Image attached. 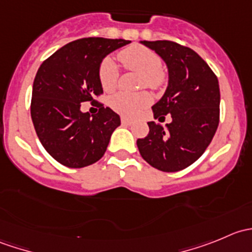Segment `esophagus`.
I'll list each match as a JSON object with an SVG mask.
<instances>
[{
    "label": "esophagus",
    "mask_w": 252,
    "mask_h": 252,
    "mask_svg": "<svg viewBox=\"0 0 252 252\" xmlns=\"http://www.w3.org/2000/svg\"><path fill=\"white\" fill-rule=\"evenodd\" d=\"M121 121H122V124H124V126H130L131 124V119L126 118V117H122Z\"/></svg>",
    "instance_id": "esophagus-1"
}]
</instances>
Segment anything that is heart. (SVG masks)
I'll use <instances>...</instances> for the list:
<instances>
[{
    "label": "heart",
    "instance_id": "obj_1",
    "mask_svg": "<svg viewBox=\"0 0 252 252\" xmlns=\"http://www.w3.org/2000/svg\"><path fill=\"white\" fill-rule=\"evenodd\" d=\"M119 60L126 69L140 73L139 85L140 88H149L158 90L166 84V74L162 70V60L156 52L150 48L134 45L119 52ZM118 65L111 57H106L98 67V79L105 91L111 93L117 88L118 83ZM151 97L147 93L129 94L118 93L108 101L110 107L122 116L133 117L138 114L146 106H149Z\"/></svg>",
    "mask_w": 252,
    "mask_h": 252
}]
</instances>
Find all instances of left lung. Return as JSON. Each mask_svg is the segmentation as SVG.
<instances>
[{"mask_svg": "<svg viewBox=\"0 0 252 252\" xmlns=\"http://www.w3.org/2000/svg\"><path fill=\"white\" fill-rule=\"evenodd\" d=\"M168 68V86L152 106L159 121L171 114L163 128L149 122L150 131L136 145L142 158L162 172H178L201 157L220 123V85L207 63L191 48L168 40L141 41Z\"/></svg>", "mask_w": 252, "mask_h": 252, "instance_id": "8db88e82", "label": "left lung"}]
</instances>
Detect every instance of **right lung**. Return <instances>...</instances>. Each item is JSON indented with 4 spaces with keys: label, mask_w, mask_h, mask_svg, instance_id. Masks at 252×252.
Instances as JSON below:
<instances>
[{
    "label": "right lung",
    "mask_w": 252,
    "mask_h": 252,
    "mask_svg": "<svg viewBox=\"0 0 252 252\" xmlns=\"http://www.w3.org/2000/svg\"><path fill=\"white\" fill-rule=\"evenodd\" d=\"M129 40L84 37L61 47L40 65L32 85V124L45 150L61 164L83 168L105 155L121 118L95 96L103 94L98 67L112 51ZM90 100L96 115L80 111Z\"/></svg>",
    "instance_id": "1"
}]
</instances>
